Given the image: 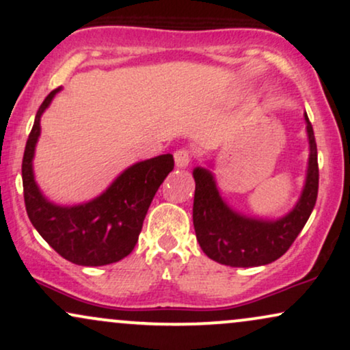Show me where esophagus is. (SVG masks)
<instances>
[{"label":"esophagus","mask_w":350,"mask_h":350,"mask_svg":"<svg viewBox=\"0 0 350 350\" xmlns=\"http://www.w3.org/2000/svg\"><path fill=\"white\" fill-rule=\"evenodd\" d=\"M190 160H192V153H190L189 148H179L174 152V161L178 167L189 166Z\"/></svg>","instance_id":"34e87169"}]
</instances>
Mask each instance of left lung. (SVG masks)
<instances>
[{
    "label": "left lung",
    "instance_id": "1",
    "mask_svg": "<svg viewBox=\"0 0 350 350\" xmlns=\"http://www.w3.org/2000/svg\"><path fill=\"white\" fill-rule=\"evenodd\" d=\"M310 158L302 197L293 211L278 221L250 219L229 208L219 197L210 171H193V228L202 250L211 260L228 267H260L278 260L294 244L310 218L318 196V157L312 122L305 114Z\"/></svg>",
    "mask_w": 350,
    "mask_h": 350
}]
</instances>
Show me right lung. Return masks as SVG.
<instances>
[{
	"label": "right lung",
	"mask_w": 350,
	"mask_h": 350,
	"mask_svg": "<svg viewBox=\"0 0 350 350\" xmlns=\"http://www.w3.org/2000/svg\"><path fill=\"white\" fill-rule=\"evenodd\" d=\"M56 92L40 105L22 158L24 202L30 223L63 258L82 267L119 262L134 250L145 215L163 180L174 167L172 154L140 161L122 172L95 200L77 206L53 205L33 180L32 158L40 135V116Z\"/></svg>",
	"instance_id": "obj_1"
}]
</instances>
